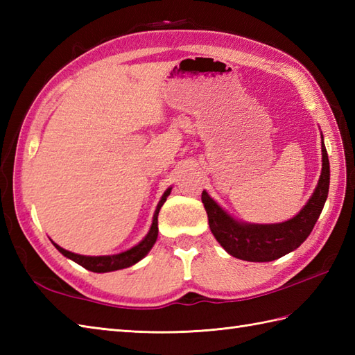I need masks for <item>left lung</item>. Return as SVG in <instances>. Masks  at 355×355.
Masks as SVG:
<instances>
[{"label":"left lung","instance_id":"1","mask_svg":"<svg viewBox=\"0 0 355 355\" xmlns=\"http://www.w3.org/2000/svg\"><path fill=\"white\" fill-rule=\"evenodd\" d=\"M329 191V160L322 135V172L310 200L291 220L276 224L238 221L202 191L201 200L209 227L225 252L248 262H270L282 258L304 243L318 223Z\"/></svg>","mask_w":355,"mask_h":355}]
</instances>
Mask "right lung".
Instances as JSON below:
<instances>
[{
    "label": "right lung",
    "instance_id": "1",
    "mask_svg": "<svg viewBox=\"0 0 355 355\" xmlns=\"http://www.w3.org/2000/svg\"><path fill=\"white\" fill-rule=\"evenodd\" d=\"M171 191H172V187H168V189H166L164 193L162 195L160 201H158L157 209L154 212V218H153V224H150L148 235L143 238L137 245L131 247L130 250L120 252L117 254H107V256H85V254H78V253L65 250V248L59 247L58 244L53 243V241L51 243L59 252L65 256V258L74 261L76 263H79V266H82L89 271H94V273H108V271H116V270L131 267V266H134V263H137L139 261L145 258L150 248L154 247L157 236H158V212H160V209L164 205L166 198L169 197Z\"/></svg>",
    "mask_w": 355,
    "mask_h": 355
}]
</instances>
